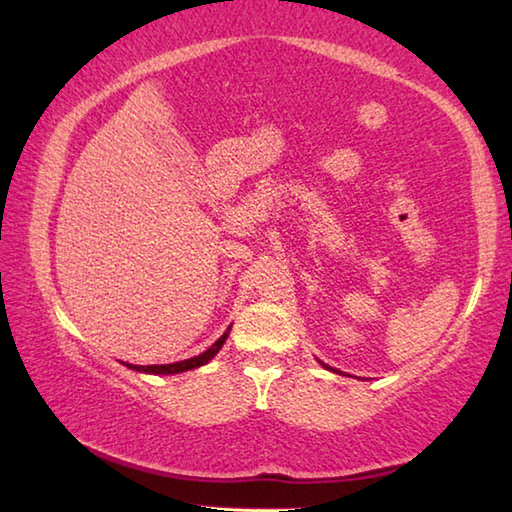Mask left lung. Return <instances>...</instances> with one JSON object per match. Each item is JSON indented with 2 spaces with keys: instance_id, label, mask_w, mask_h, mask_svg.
Masks as SVG:
<instances>
[{
  "instance_id": "8db88e82",
  "label": "left lung",
  "mask_w": 512,
  "mask_h": 512,
  "mask_svg": "<svg viewBox=\"0 0 512 512\" xmlns=\"http://www.w3.org/2000/svg\"><path fill=\"white\" fill-rule=\"evenodd\" d=\"M325 367H328V365H325Z\"/></svg>"
}]
</instances>
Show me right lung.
Returning <instances> with one entry per match:
<instances>
[{
  "mask_svg": "<svg viewBox=\"0 0 512 512\" xmlns=\"http://www.w3.org/2000/svg\"><path fill=\"white\" fill-rule=\"evenodd\" d=\"M228 330H231V328H228ZM228 330L209 347V350L202 352L200 356L187 358V361L171 363V365H129V363H127V367L136 369V372H147V374H180V372H187V369H195V367H200V365H204V363H209L211 358H213L217 352H220V347L224 345L226 336H228Z\"/></svg>",
  "mask_w": 512,
  "mask_h": 512,
  "instance_id": "right-lung-1",
  "label": "right lung"
}]
</instances>
